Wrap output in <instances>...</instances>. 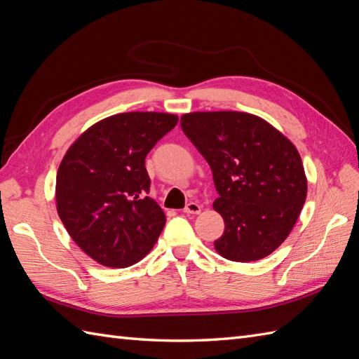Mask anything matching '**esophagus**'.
I'll return each instance as SVG.
<instances>
[{
    "mask_svg": "<svg viewBox=\"0 0 359 359\" xmlns=\"http://www.w3.org/2000/svg\"><path fill=\"white\" fill-rule=\"evenodd\" d=\"M200 211H202V206L196 202H189L185 208H183V212L187 214H200Z\"/></svg>",
    "mask_w": 359,
    "mask_h": 359,
    "instance_id": "1",
    "label": "esophagus"
}]
</instances>
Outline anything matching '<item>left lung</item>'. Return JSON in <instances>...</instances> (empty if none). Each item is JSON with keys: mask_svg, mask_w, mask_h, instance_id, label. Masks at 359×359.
<instances>
[{"mask_svg": "<svg viewBox=\"0 0 359 359\" xmlns=\"http://www.w3.org/2000/svg\"><path fill=\"white\" fill-rule=\"evenodd\" d=\"M182 130L210 163L224 220L214 248L232 262L268 257L292 231L307 196L298 149L281 131L243 111H194Z\"/></svg>", "mask_w": 359, "mask_h": 359, "instance_id": "obj_1", "label": "left lung"}]
</instances>
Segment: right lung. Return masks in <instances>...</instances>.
I'll list each match as a JSON object with an SVG mask.
<instances>
[{"label":"right lung","mask_w":359,"mask_h":359,"mask_svg":"<svg viewBox=\"0 0 359 359\" xmlns=\"http://www.w3.org/2000/svg\"><path fill=\"white\" fill-rule=\"evenodd\" d=\"M177 121L171 113H119L91 125L67 149L56 174L57 215L99 264L127 268L159 238L166 217L147 196L145 157Z\"/></svg>","instance_id":"add662e5"}]
</instances>
